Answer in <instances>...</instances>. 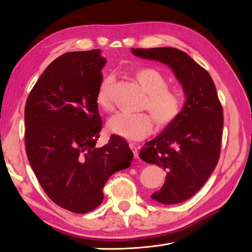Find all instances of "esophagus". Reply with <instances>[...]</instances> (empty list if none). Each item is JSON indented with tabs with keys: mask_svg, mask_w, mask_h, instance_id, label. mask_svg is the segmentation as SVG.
<instances>
[{
	"mask_svg": "<svg viewBox=\"0 0 252 252\" xmlns=\"http://www.w3.org/2000/svg\"><path fill=\"white\" fill-rule=\"evenodd\" d=\"M129 147H130V149L132 150V152H133V157L135 158H139V148L135 146V145H133V144H130L129 145Z\"/></svg>",
	"mask_w": 252,
	"mask_h": 252,
	"instance_id": "esophagus-1",
	"label": "esophagus"
}]
</instances>
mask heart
<instances>
[{
  "label": "heart",
  "instance_id": "b5f03b06",
  "mask_svg": "<svg viewBox=\"0 0 252 252\" xmlns=\"http://www.w3.org/2000/svg\"><path fill=\"white\" fill-rule=\"evenodd\" d=\"M133 75L146 93L140 109L151 113H118L109 119L108 129L120 138L136 142L146 139L156 131V120L159 128L168 127L177 121L183 110V95L178 89L167 86V77L156 68H138ZM114 87L116 78L113 74L106 75L98 85L95 100L105 111L113 109Z\"/></svg>",
  "mask_w": 252,
  "mask_h": 252
}]
</instances>
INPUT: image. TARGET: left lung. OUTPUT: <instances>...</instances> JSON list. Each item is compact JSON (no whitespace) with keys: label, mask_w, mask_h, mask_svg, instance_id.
Here are the masks:
<instances>
[{"label":"left lung","mask_w":252,"mask_h":252,"mask_svg":"<svg viewBox=\"0 0 252 252\" xmlns=\"http://www.w3.org/2000/svg\"><path fill=\"white\" fill-rule=\"evenodd\" d=\"M133 55L168 65L182 83L186 103L177 121L140 152L143 161L167 171L158 203H182L203 187L216 168L223 135V107L208 71L186 52L171 47L131 48Z\"/></svg>","instance_id":"8db88e82"}]
</instances>
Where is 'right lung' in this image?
Returning a JSON list of instances; mask_svg holds the SVG:
<instances>
[{"mask_svg":"<svg viewBox=\"0 0 252 252\" xmlns=\"http://www.w3.org/2000/svg\"><path fill=\"white\" fill-rule=\"evenodd\" d=\"M105 62L100 49L64 53L45 69L25 105L30 166L49 199L74 213L100 206L110 175L133 158L118 135L95 147L102 129L95 94Z\"/></svg>","mask_w":252,"mask_h":252,"instance_id":"obj_1","label":"right lung"}]
</instances>
